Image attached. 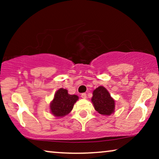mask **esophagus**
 Segmentation results:
<instances>
[{
	"instance_id": "esophagus-1",
	"label": "esophagus",
	"mask_w": 159,
	"mask_h": 159,
	"mask_svg": "<svg viewBox=\"0 0 159 159\" xmlns=\"http://www.w3.org/2000/svg\"><path fill=\"white\" fill-rule=\"evenodd\" d=\"M81 98H83V99H85L87 98L86 93H82V94L81 95Z\"/></svg>"
}]
</instances>
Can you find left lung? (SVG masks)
Returning <instances> with one entry per match:
<instances>
[{
    "label": "left lung",
    "mask_w": 159,
    "mask_h": 159,
    "mask_svg": "<svg viewBox=\"0 0 159 159\" xmlns=\"http://www.w3.org/2000/svg\"><path fill=\"white\" fill-rule=\"evenodd\" d=\"M95 111L103 116H110L114 114L115 100L111 96L107 89L103 86H99L93 92L91 98Z\"/></svg>",
    "instance_id": "8db88e82"
}]
</instances>
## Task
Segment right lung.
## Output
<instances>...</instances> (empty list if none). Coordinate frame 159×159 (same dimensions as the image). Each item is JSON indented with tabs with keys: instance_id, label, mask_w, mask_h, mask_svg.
I'll return each mask as SVG.
<instances>
[{
	"instance_id": "obj_1",
	"label": "right lung",
	"mask_w": 159,
	"mask_h": 159,
	"mask_svg": "<svg viewBox=\"0 0 159 159\" xmlns=\"http://www.w3.org/2000/svg\"><path fill=\"white\" fill-rule=\"evenodd\" d=\"M77 95H70L68 90L60 88L54 94L53 99L50 103L52 114L56 118H62L71 111L75 103L78 101Z\"/></svg>"
}]
</instances>
